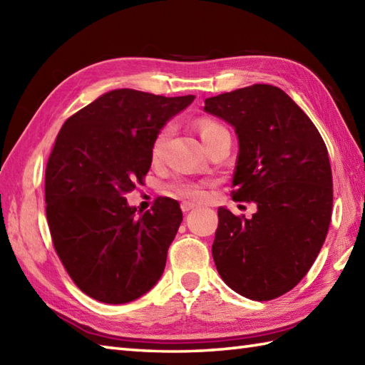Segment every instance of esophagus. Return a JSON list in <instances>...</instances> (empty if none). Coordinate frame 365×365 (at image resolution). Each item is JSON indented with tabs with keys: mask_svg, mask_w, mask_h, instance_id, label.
<instances>
[{
	"mask_svg": "<svg viewBox=\"0 0 365 365\" xmlns=\"http://www.w3.org/2000/svg\"><path fill=\"white\" fill-rule=\"evenodd\" d=\"M180 207H182L183 212H190V210H192V208H196L197 204H195V202H187V200H185V202H182Z\"/></svg>",
	"mask_w": 365,
	"mask_h": 365,
	"instance_id": "34e87169",
	"label": "esophagus"
}]
</instances>
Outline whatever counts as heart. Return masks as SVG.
Instances as JSON below:
<instances>
[{
  "instance_id": "heart-1",
  "label": "heart",
  "mask_w": 365,
  "mask_h": 365,
  "mask_svg": "<svg viewBox=\"0 0 365 365\" xmlns=\"http://www.w3.org/2000/svg\"><path fill=\"white\" fill-rule=\"evenodd\" d=\"M222 125H220L218 122L215 120H208V119H202L199 122V133L200 138H202V141L205 143L207 139H210L212 136H215L216 133H220V131H224ZM170 133V128L165 127L163 128L160 133L155 138V141L152 144V157L153 158H160L161 153H163V147H165L166 141H168V136ZM174 190L175 192H178L180 196L185 197H192V199H199L205 195V187L204 183H199V182H192V180H182V182H177L174 185Z\"/></svg>"
}]
</instances>
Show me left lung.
<instances>
[{
  "instance_id": "obj_1",
  "label": "left lung",
  "mask_w": 365,
  "mask_h": 365,
  "mask_svg": "<svg viewBox=\"0 0 365 365\" xmlns=\"http://www.w3.org/2000/svg\"><path fill=\"white\" fill-rule=\"evenodd\" d=\"M204 111L234 127V199L257 205L250 220L218 208L216 269L242 297L274 299L306 276L327 238L332 210L327 145L306 113L271 84L205 98Z\"/></svg>"
}]
</instances>
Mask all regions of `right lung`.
Wrapping results in <instances>:
<instances>
[{
  "mask_svg": "<svg viewBox=\"0 0 365 365\" xmlns=\"http://www.w3.org/2000/svg\"><path fill=\"white\" fill-rule=\"evenodd\" d=\"M195 96L114 89L68 118L46 163L45 204L54 250L78 289L106 304L135 301L160 281L183 215L160 197L136 213L155 138Z\"/></svg>",
  "mask_w": 365,
  "mask_h": 365,
  "instance_id": "add662e5",
  "label": "right lung"
}]
</instances>
